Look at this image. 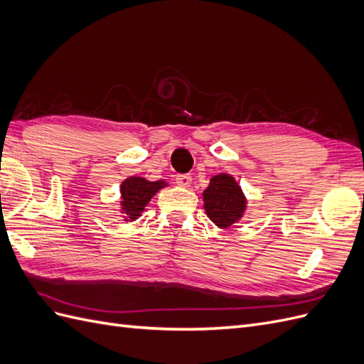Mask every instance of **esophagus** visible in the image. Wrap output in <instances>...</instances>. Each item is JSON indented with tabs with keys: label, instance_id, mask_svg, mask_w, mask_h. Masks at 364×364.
Segmentation results:
<instances>
[{
	"label": "esophagus",
	"instance_id": "34e87169",
	"mask_svg": "<svg viewBox=\"0 0 364 364\" xmlns=\"http://www.w3.org/2000/svg\"><path fill=\"white\" fill-rule=\"evenodd\" d=\"M176 183L179 186H183V188H188L191 185V176L190 174H179L178 178H176Z\"/></svg>",
	"mask_w": 364,
	"mask_h": 364
}]
</instances>
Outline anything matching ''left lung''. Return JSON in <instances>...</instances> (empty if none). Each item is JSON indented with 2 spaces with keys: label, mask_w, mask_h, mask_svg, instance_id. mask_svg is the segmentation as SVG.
Listing matches in <instances>:
<instances>
[{
  "label": "left lung",
  "mask_w": 364,
  "mask_h": 364,
  "mask_svg": "<svg viewBox=\"0 0 364 364\" xmlns=\"http://www.w3.org/2000/svg\"><path fill=\"white\" fill-rule=\"evenodd\" d=\"M202 196L208 218L220 229L232 228L246 214L247 199L232 174L213 176Z\"/></svg>",
  "instance_id": "left-lung-1"
}]
</instances>
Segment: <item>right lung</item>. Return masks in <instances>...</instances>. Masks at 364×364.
<instances>
[{
  "label": "right lung",
  "instance_id": "1",
  "mask_svg": "<svg viewBox=\"0 0 364 364\" xmlns=\"http://www.w3.org/2000/svg\"><path fill=\"white\" fill-rule=\"evenodd\" d=\"M168 186L165 181H147L141 176H129L119 185V213L123 214V220L135 222L144 213L146 206L153 199L159 190Z\"/></svg>",
  "mask_w": 364,
  "mask_h": 364
}]
</instances>
